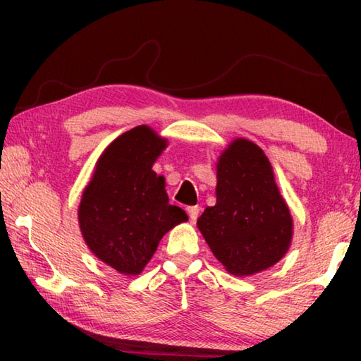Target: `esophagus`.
Wrapping results in <instances>:
<instances>
[{
  "mask_svg": "<svg viewBox=\"0 0 361 361\" xmlns=\"http://www.w3.org/2000/svg\"><path fill=\"white\" fill-rule=\"evenodd\" d=\"M199 212H200V207H188V215H189V221L192 224L197 221L199 218Z\"/></svg>",
  "mask_w": 361,
  "mask_h": 361,
  "instance_id": "esophagus-1",
  "label": "esophagus"
}]
</instances>
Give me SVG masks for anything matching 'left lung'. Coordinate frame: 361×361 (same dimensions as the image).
<instances>
[{"mask_svg": "<svg viewBox=\"0 0 361 361\" xmlns=\"http://www.w3.org/2000/svg\"><path fill=\"white\" fill-rule=\"evenodd\" d=\"M215 194L197 228L226 271L248 277L277 264L291 247L293 216L258 145L234 138L221 151Z\"/></svg>", "mask_w": 361, "mask_h": 361, "instance_id": "1", "label": "left lung"}]
</instances>
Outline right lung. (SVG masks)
I'll use <instances>...</instances> for the list:
<instances>
[{
    "instance_id": "right-lung-1",
    "label": "right lung",
    "mask_w": 361,
    "mask_h": 361,
    "mask_svg": "<svg viewBox=\"0 0 361 361\" xmlns=\"http://www.w3.org/2000/svg\"><path fill=\"white\" fill-rule=\"evenodd\" d=\"M167 145L149 126L133 127L103 149L82 189L78 223L85 245L122 276H140L162 237L188 221L152 170Z\"/></svg>"
}]
</instances>
